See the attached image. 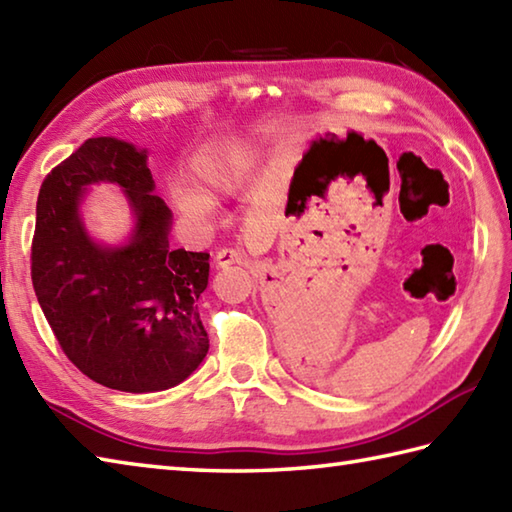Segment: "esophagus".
<instances>
[{"label": "esophagus", "instance_id": "34e87169", "mask_svg": "<svg viewBox=\"0 0 512 512\" xmlns=\"http://www.w3.org/2000/svg\"><path fill=\"white\" fill-rule=\"evenodd\" d=\"M233 264L248 266L250 259L242 253V250H235V248L217 250V255H215V266L217 268H228V266H233Z\"/></svg>", "mask_w": 512, "mask_h": 512}]
</instances>
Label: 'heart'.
<instances>
[{"label": "heart", "mask_w": 512, "mask_h": 512, "mask_svg": "<svg viewBox=\"0 0 512 512\" xmlns=\"http://www.w3.org/2000/svg\"><path fill=\"white\" fill-rule=\"evenodd\" d=\"M255 159V146L248 142L208 144L190 159V173L195 184L182 182L173 186V202L190 217H206L213 210V197L205 193L230 195L242 186Z\"/></svg>", "instance_id": "b5f03b06"}]
</instances>
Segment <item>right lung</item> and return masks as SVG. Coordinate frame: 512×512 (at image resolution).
I'll list each match as a JSON object with an SVG mask.
<instances>
[{
  "instance_id": "1",
  "label": "right lung",
  "mask_w": 512,
  "mask_h": 512,
  "mask_svg": "<svg viewBox=\"0 0 512 512\" xmlns=\"http://www.w3.org/2000/svg\"><path fill=\"white\" fill-rule=\"evenodd\" d=\"M148 150L90 137L46 175L37 197L30 277L66 357L86 377L122 393H159L204 362L208 335L197 299L208 253L173 250V213L157 197ZM93 183H115L136 228L124 245L87 235L78 206Z\"/></svg>"
}]
</instances>
